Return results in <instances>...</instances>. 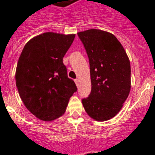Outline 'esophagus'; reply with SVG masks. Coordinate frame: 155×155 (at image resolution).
I'll use <instances>...</instances> for the list:
<instances>
[{
    "instance_id": "obj_1",
    "label": "esophagus",
    "mask_w": 155,
    "mask_h": 155,
    "mask_svg": "<svg viewBox=\"0 0 155 155\" xmlns=\"http://www.w3.org/2000/svg\"><path fill=\"white\" fill-rule=\"evenodd\" d=\"M74 82H75L76 85L78 86V83H79V80H78V79H75V80H74Z\"/></svg>"
}]
</instances>
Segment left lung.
<instances>
[{
	"instance_id": "obj_1",
	"label": "left lung",
	"mask_w": 155,
	"mask_h": 155,
	"mask_svg": "<svg viewBox=\"0 0 155 155\" xmlns=\"http://www.w3.org/2000/svg\"><path fill=\"white\" fill-rule=\"evenodd\" d=\"M90 61L91 93L82 99L93 120L105 121L118 114L131 88L127 54L113 34L91 28L78 33Z\"/></svg>"
}]
</instances>
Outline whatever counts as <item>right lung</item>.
Returning a JSON list of instances; mask_svg holds the SVG:
<instances>
[{"mask_svg": "<svg viewBox=\"0 0 155 155\" xmlns=\"http://www.w3.org/2000/svg\"><path fill=\"white\" fill-rule=\"evenodd\" d=\"M74 37V34L45 32L28 41L21 53L16 87L26 108L40 120L52 121L63 115L77 91L62 62Z\"/></svg>", "mask_w": 155, "mask_h": 155, "instance_id": "right-lung-1", "label": "right lung"}]
</instances>
